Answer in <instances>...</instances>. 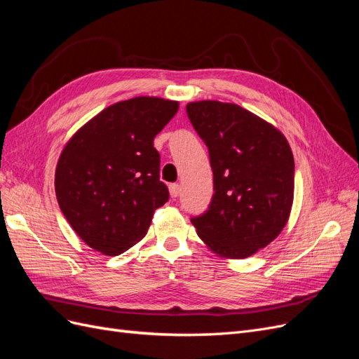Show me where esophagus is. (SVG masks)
Returning <instances> with one entry per match:
<instances>
[{
  "instance_id": "obj_1",
  "label": "esophagus",
  "mask_w": 359,
  "mask_h": 359,
  "mask_svg": "<svg viewBox=\"0 0 359 359\" xmlns=\"http://www.w3.org/2000/svg\"><path fill=\"white\" fill-rule=\"evenodd\" d=\"M169 193H170L172 198H178L180 193H181L180 184H170V186H169Z\"/></svg>"
}]
</instances>
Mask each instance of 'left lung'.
Here are the masks:
<instances>
[{
    "label": "left lung",
    "mask_w": 359,
    "mask_h": 359,
    "mask_svg": "<svg viewBox=\"0 0 359 359\" xmlns=\"http://www.w3.org/2000/svg\"><path fill=\"white\" fill-rule=\"evenodd\" d=\"M186 109L208 147L214 175L208 210L191 223L219 256H252L287 223L295 178L292 149L274 126L238 104L203 100Z\"/></svg>",
    "instance_id": "8db88e82"
}]
</instances>
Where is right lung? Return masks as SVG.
<instances>
[{"label": "right lung", "mask_w": 359, "mask_h": 359, "mask_svg": "<svg viewBox=\"0 0 359 359\" xmlns=\"http://www.w3.org/2000/svg\"><path fill=\"white\" fill-rule=\"evenodd\" d=\"M178 102L135 97L106 107L73 135L55 170L60 208L83 243L107 256L147 235L169 201L154 137Z\"/></svg>", "instance_id": "1"}]
</instances>
